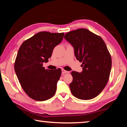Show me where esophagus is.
<instances>
[{
	"label": "esophagus",
	"instance_id": "34e87169",
	"mask_svg": "<svg viewBox=\"0 0 127 127\" xmlns=\"http://www.w3.org/2000/svg\"><path fill=\"white\" fill-rule=\"evenodd\" d=\"M62 74H64L68 73L69 72L68 71H66V70H65L64 69H62Z\"/></svg>",
	"mask_w": 127,
	"mask_h": 127
}]
</instances>
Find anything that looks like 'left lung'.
I'll return each instance as SVG.
<instances>
[{"label":"left lung","instance_id":"left-lung-1","mask_svg":"<svg viewBox=\"0 0 127 127\" xmlns=\"http://www.w3.org/2000/svg\"><path fill=\"white\" fill-rule=\"evenodd\" d=\"M64 38L72 45L76 59L82 62L81 73L72 71L69 87L73 95L90 100L98 95L109 80L111 58L104 40L86 29L66 33Z\"/></svg>","mask_w":127,"mask_h":127}]
</instances>
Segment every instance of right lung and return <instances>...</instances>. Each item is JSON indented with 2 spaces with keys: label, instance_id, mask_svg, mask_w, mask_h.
<instances>
[{
  "label": "right lung",
  "instance_id": "1",
  "mask_svg": "<svg viewBox=\"0 0 127 127\" xmlns=\"http://www.w3.org/2000/svg\"><path fill=\"white\" fill-rule=\"evenodd\" d=\"M64 33L42 31L25 41L14 63V70L21 87L30 97L42 101L54 95L62 70L45 69L54 48L62 42Z\"/></svg>",
  "mask_w": 127,
  "mask_h": 127
}]
</instances>
